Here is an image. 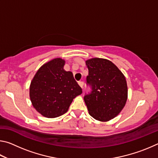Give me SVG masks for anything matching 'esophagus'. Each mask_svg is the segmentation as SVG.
<instances>
[{"label": "esophagus", "mask_w": 158, "mask_h": 158, "mask_svg": "<svg viewBox=\"0 0 158 158\" xmlns=\"http://www.w3.org/2000/svg\"><path fill=\"white\" fill-rule=\"evenodd\" d=\"M78 84H79V85H80V86H81V89H83V88H84V82H83V81H79Z\"/></svg>", "instance_id": "esophagus-1"}]
</instances>
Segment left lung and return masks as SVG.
<instances>
[{"label": "left lung", "instance_id": "1", "mask_svg": "<svg viewBox=\"0 0 158 158\" xmlns=\"http://www.w3.org/2000/svg\"><path fill=\"white\" fill-rule=\"evenodd\" d=\"M89 69L86 84L91 89L84 100L89 114L100 121H107L123 109L127 98V82L119 69L104 58L85 61Z\"/></svg>", "mask_w": 158, "mask_h": 158}]
</instances>
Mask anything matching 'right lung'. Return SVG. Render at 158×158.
Returning a JSON list of instances; mask_svg holds the SVG:
<instances>
[{
  "instance_id": "obj_1",
  "label": "right lung",
  "mask_w": 158,
  "mask_h": 158,
  "mask_svg": "<svg viewBox=\"0 0 158 158\" xmlns=\"http://www.w3.org/2000/svg\"><path fill=\"white\" fill-rule=\"evenodd\" d=\"M65 60L55 58L37 72L30 86V98L34 108L47 118H56L68 111L82 89L71 72L63 69Z\"/></svg>"
}]
</instances>
